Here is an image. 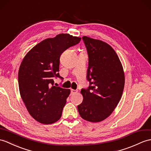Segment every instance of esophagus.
Listing matches in <instances>:
<instances>
[{"mask_svg":"<svg viewBox=\"0 0 151 151\" xmlns=\"http://www.w3.org/2000/svg\"><path fill=\"white\" fill-rule=\"evenodd\" d=\"M71 93L72 94H75L76 93H78V90H75V89H71Z\"/></svg>","mask_w":151,"mask_h":151,"instance_id":"1","label":"esophagus"}]
</instances>
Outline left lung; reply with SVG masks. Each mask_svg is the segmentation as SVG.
I'll use <instances>...</instances> for the list:
<instances>
[{
  "label": "left lung",
  "instance_id": "1",
  "mask_svg": "<svg viewBox=\"0 0 151 151\" xmlns=\"http://www.w3.org/2000/svg\"><path fill=\"white\" fill-rule=\"evenodd\" d=\"M82 40L89 58L87 79L89 86L81 90L83 100L78 111L84 120L99 122L110 116L121 99L125 84L124 69L108 44L87 37Z\"/></svg>",
  "mask_w": 151,
  "mask_h": 151
}]
</instances>
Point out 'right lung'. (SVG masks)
<instances>
[{"instance_id": "right-lung-1", "label": "right lung", "mask_w": 151, "mask_h": 151, "mask_svg": "<svg viewBox=\"0 0 151 151\" xmlns=\"http://www.w3.org/2000/svg\"><path fill=\"white\" fill-rule=\"evenodd\" d=\"M81 38L60 34L37 44L27 52L19 71L21 98L30 115L44 124L61 118L70 90L54 86L59 75L60 57L64 51L78 44Z\"/></svg>"}]
</instances>
